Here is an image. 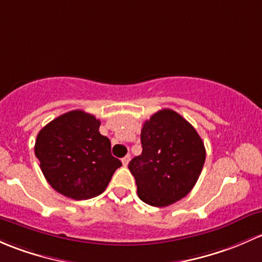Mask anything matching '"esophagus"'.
Segmentation results:
<instances>
[{
  "instance_id": "esophagus-1",
  "label": "esophagus",
  "mask_w": 262,
  "mask_h": 262,
  "mask_svg": "<svg viewBox=\"0 0 262 262\" xmlns=\"http://www.w3.org/2000/svg\"><path fill=\"white\" fill-rule=\"evenodd\" d=\"M130 160H131V155H130V154H127V155H126L125 158L122 159V164H123V165H125V166H127L128 163H130Z\"/></svg>"
}]
</instances>
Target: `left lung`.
Wrapping results in <instances>:
<instances>
[{
	"instance_id": "1",
	"label": "left lung",
	"mask_w": 262,
	"mask_h": 262,
	"mask_svg": "<svg viewBox=\"0 0 262 262\" xmlns=\"http://www.w3.org/2000/svg\"><path fill=\"white\" fill-rule=\"evenodd\" d=\"M141 155L128 164L139 198L166 207L193 189L206 161V147L195 128L179 113L165 108L145 121Z\"/></svg>"
}]
</instances>
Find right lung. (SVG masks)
<instances>
[{"mask_svg": "<svg viewBox=\"0 0 262 262\" xmlns=\"http://www.w3.org/2000/svg\"><path fill=\"white\" fill-rule=\"evenodd\" d=\"M99 120L80 110L67 112L40 130L35 155L45 179L58 193L83 201L103 193L122 163L111 141L99 134Z\"/></svg>", "mask_w": 262, "mask_h": 262, "instance_id": "right-lung-1", "label": "right lung"}]
</instances>
